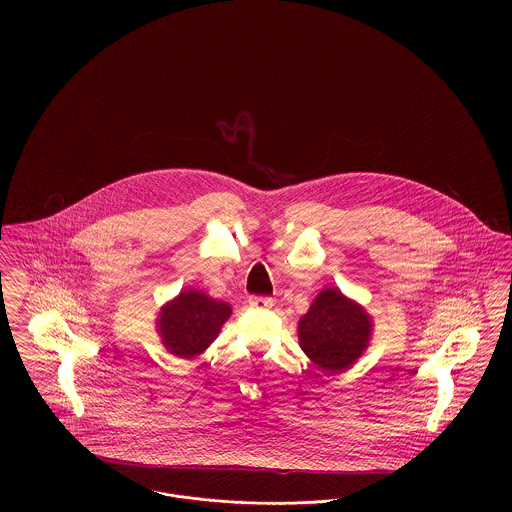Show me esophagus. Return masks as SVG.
Instances as JSON below:
<instances>
[{
    "label": "esophagus",
    "instance_id": "1",
    "mask_svg": "<svg viewBox=\"0 0 512 512\" xmlns=\"http://www.w3.org/2000/svg\"><path fill=\"white\" fill-rule=\"evenodd\" d=\"M272 305H274V301H272V297H267V295L249 297V307H253V309H270Z\"/></svg>",
    "mask_w": 512,
    "mask_h": 512
}]
</instances>
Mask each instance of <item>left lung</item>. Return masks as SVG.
I'll return each mask as SVG.
<instances>
[{"instance_id":"left-lung-1","label":"left lung","mask_w":512,"mask_h":512,"mask_svg":"<svg viewBox=\"0 0 512 512\" xmlns=\"http://www.w3.org/2000/svg\"><path fill=\"white\" fill-rule=\"evenodd\" d=\"M368 336L370 318L336 288L322 290L309 313L299 320L301 349L330 372L353 365L365 351Z\"/></svg>"}]
</instances>
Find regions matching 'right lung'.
I'll use <instances>...</instances> for the list:
<instances>
[{
  "mask_svg": "<svg viewBox=\"0 0 512 512\" xmlns=\"http://www.w3.org/2000/svg\"><path fill=\"white\" fill-rule=\"evenodd\" d=\"M230 313L226 303L188 290L161 311L159 332L171 353L190 359L217 338Z\"/></svg>",
  "mask_w": 512,
  "mask_h": 512,
  "instance_id": "obj_1",
  "label": "right lung"
}]
</instances>
